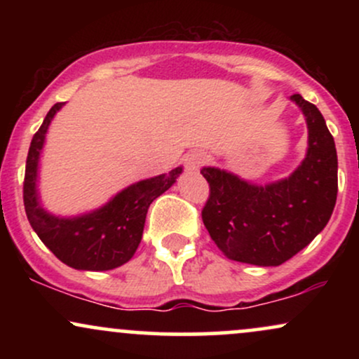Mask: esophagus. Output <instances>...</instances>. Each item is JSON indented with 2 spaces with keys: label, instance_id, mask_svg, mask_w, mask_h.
Masks as SVG:
<instances>
[{
  "label": "esophagus",
  "instance_id": "esophagus-1",
  "mask_svg": "<svg viewBox=\"0 0 359 359\" xmlns=\"http://www.w3.org/2000/svg\"><path fill=\"white\" fill-rule=\"evenodd\" d=\"M208 160H209V155L205 154L204 150H194L185 156V167H187L189 170H197V168L203 167Z\"/></svg>",
  "mask_w": 359,
  "mask_h": 359
}]
</instances>
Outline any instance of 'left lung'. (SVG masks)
<instances>
[{
	"label": "left lung",
	"mask_w": 359,
	"mask_h": 359,
	"mask_svg": "<svg viewBox=\"0 0 359 359\" xmlns=\"http://www.w3.org/2000/svg\"><path fill=\"white\" fill-rule=\"evenodd\" d=\"M307 123V154L285 179L258 185L233 172L203 167L209 199L205 229L229 259L278 266L304 250L331 219L337 196V154L324 116L300 94L290 96Z\"/></svg>",
	"instance_id": "left-lung-1"
}]
</instances>
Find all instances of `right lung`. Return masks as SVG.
Returning a JSON list of instances; mask_svg holds the SVG:
<instances>
[{
    "instance_id": "add662e5",
    "label": "right lung",
    "mask_w": 359,
    "mask_h": 359,
    "mask_svg": "<svg viewBox=\"0 0 359 359\" xmlns=\"http://www.w3.org/2000/svg\"><path fill=\"white\" fill-rule=\"evenodd\" d=\"M62 106L64 102L52 106L28 150L23 184L27 217L43 245L65 265L88 271L118 269L133 258L142 241L148 208L175 184L182 167L128 185L94 211L72 217L48 212L36 191L39 163L48 126Z\"/></svg>"
}]
</instances>
